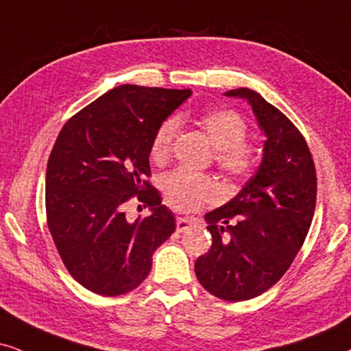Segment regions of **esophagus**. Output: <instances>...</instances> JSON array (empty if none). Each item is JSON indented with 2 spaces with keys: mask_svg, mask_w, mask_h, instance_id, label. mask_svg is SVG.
<instances>
[{
  "mask_svg": "<svg viewBox=\"0 0 351 351\" xmlns=\"http://www.w3.org/2000/svg\"><path fill=\"white\" fill-rule=\"evenodd\" d=\"M194 225V220L189 219V217H178L176 219V232L183 233L186 230H189Z\"/></svg>",
  "mask_w": 351,
  "mask_h": 351,
  "instance_id": "34e87169",
  "label": "esophagus"
}]
</instances>
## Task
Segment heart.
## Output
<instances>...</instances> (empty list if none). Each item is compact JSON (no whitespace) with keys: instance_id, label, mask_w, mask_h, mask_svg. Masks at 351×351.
<instances>
[{"instance_id":"b5f03b06","label":"heart","mask_w":351,"mask_h":351,"mask_svg":"<svg viewBox=\"0 0 351 351\" xmlns=\"http://www.w3.org/2000/svg\"><path fill=\"white\" fill-rule=\"evenodd\" d=\"M194 121L217 150L215 162L220 170L233 178L251 175L257 165V150L245 141L247 126L239 113L230 108L206 110ZM178 130L180 123L176 118H168L157 128L150 143V157L154 162L167 160ZM160 186L168 206L181 212L197 210L208 202H215L221 194L214 178L186 170L168 173L162 178Z\"/></svg>"}]
</instances>
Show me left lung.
I'll use <instances>...</instances> for the list:
<instances>
[{"mask_svg":"<svg viewBox=\"0 0 351 351\" xmlns=\"http://www.w3.org/2000/svg\"><path fill=\"white\" fill-rule=\"evenodd\" d=\"M245 99L264 132L259 168L232 201L206 214L212 246L194 270L208 293L225 301L263 295L290 267L316 208V168L298 128L257 92H225Z\"/></svg>","mask_w":351,"mask_h":351,"instance_id":"left-lung-1","label":"left lung"}]
</instances>
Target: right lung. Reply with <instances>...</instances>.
<instances>
[{
  "label": "right lung",
  "mask_w": 351,
  "mask_h": 351,
  "mask_svg": "<svg viewBox=\"0 0 351 351\" xmlns=\"http://www.w3.org/2000/svg\"><path fill=\"white\" fill-rule=\"evenodd\" d=\"M189 88L114 87L73 118L48 158L47 223L64 267L87 290L118 296L139 287L152 254L175 232V217L149 183L157 128ZM131 198L153 214L128 222Z\"/></svg>",
  "instance_id": "1"
}]
</instances>
